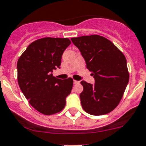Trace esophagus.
Returning a JSON list of instances; mask_svg holds the SVG:
<instances>
[{
    "label": "esophagus",
    "instance_id": "esophagus-1",
    "mask_svg": "<svg viewBox=\"0 0 146 146\" xmlns=\"http://www.w3.org/2000/svg\"><path fill=\"white\" fill-rule=\"evenodd\" d=\"M79 83H80V82H79V81H78V80H74V84H78Z\"/></svg>",
    "mask_w": 146,
    "mask_h": 146
}]
</instances>
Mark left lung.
Here are the masks:
<instances>
[{
	"instance_id": "8db88e82",
	"label": "left lung",
	"mask_w": 146,
	"mask_h": 146,
	"mask_svg": "<svg viewBox=\"0 0 146 146\" xmlns=\"http://www.w3.org/2000/svg\"><path fill=\"white\" fill-rule=\"evenodd\" d=\"M72 43L84 58L95 84L82 80L80 94L83 109L90 115H102L113 111L123 97L129 82L127 59L123 53L102 36L93 35L72 38Z\"/></svg>"
}]
</instances>
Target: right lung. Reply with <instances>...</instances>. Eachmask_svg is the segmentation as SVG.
Masks as SVG:
<instances>
[{
	"label": "right lung",
	"mask_w": 146,
	"mask_h": 146,
	"mask_svg": "<svg viewBox=\"0 0 146 146\" xmlns=\"http://www.w3.org/2000/svg\"><path fill=\"white\" fill-rule=\"evenodd\" d=\"M70 44L68 38H40L29 44L19 58V86L30 105L41 114L53 115L66 106L73 79L56 78L52 72L59 68L62 53Z\"/></svg>",
	"instance_id": "1"
}]
</instances>
